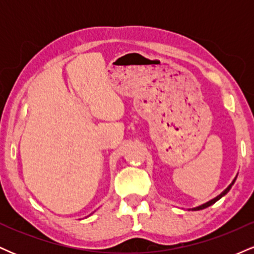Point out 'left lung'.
Masks as SVG:
<instances>
[{
	"label": "left lung",
	"instance_id": "8db88e82",
	"mask_svg": "<svg viewBox=\"0 0 254 254\" xmlns=\"http://www.w3.org/2000/svg\"><path fill=\"white\" fill-rule=\"evenodd\" d=\"M235 180H237V177H235V178H234V179H233V182L229 184V186H228V188H227V189H226V190H224V191H222V192H221V193H220V194H218V196H217V197L212 198V199H211V200H209V202H206V203H204V204H202V205H199V206H196V208H192V209H191V210H194V211H196V210H202V209H205V208H208V206H210V205H212V204H214V203H216L218 199H221V198H222V197L224 196V194H227V193H228V192H229V190H230V189H232V186H233V185H234Z\"/></svg>",
	"mask_w": 254,
	"mask_h": 254
}]
</instances>
